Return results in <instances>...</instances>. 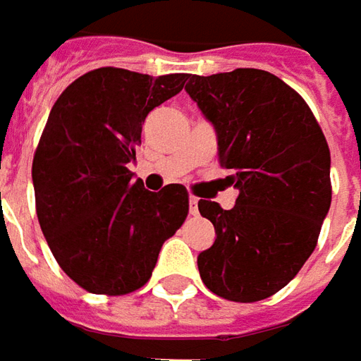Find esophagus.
Segmentation results:
<instances>
[{"mask_svg": "<svg viewBox=\"0 0 361 361\" xmlns=\"http://www.w3.org/2000/svg\"><path fill=\"white\" fill-rule=\"evenodd\" d=\"M188 211H190V215H199V199L197 197L188 199Z\"/></svg>", "mask_w": 361, "mask_h": 361, "instance_id": "34e87169", "label": "esophagus"}]
</instances>
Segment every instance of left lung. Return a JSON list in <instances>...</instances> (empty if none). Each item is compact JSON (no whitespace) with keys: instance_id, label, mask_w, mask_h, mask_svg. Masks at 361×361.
I'll return each mask as SVG.
<instances>
[{"instance_id":"1","label":"left lung","mask_w":361,"mask_h":361,"mask_svg":"<svg viewBox=\"0 0 361 361\" xmlns=\"http://www.w3.org/2000/svg\"><path fill=\"white\" fill-rule=\"evenodd\" d=\"M216 132L235 207L199 201L215 225L199 253L202 283L239 303L271 298L313 253L331 204L329 146L305 100L265 70L188 76L185 86Z\"/></svg>"}]
</instances>
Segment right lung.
Wrapping results in <instances>:
<instances>
[{"label":"right lung","mask_w":361,"mask_h":361,"mask_svg":"<svg viewBox=\"0 0 361 361\" xmlns=\"http://www.w3.org/2000/svg\"><path fill=\"white\" fill-rule=\"evenodd\" d=\"M187 78L98 68L51 106L32 164L35 213L58 265L90 293L140 289L187 219L183 185L150 192L128 171L146 116Z\"/></svg>","instance_id":"add662e5"}]
</instances>
